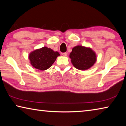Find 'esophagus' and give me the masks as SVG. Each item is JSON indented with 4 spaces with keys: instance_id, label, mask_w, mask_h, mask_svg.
<instances>
[{
    "instance_id": "1",
    "label": "esophagus",
    "mask_w": 126,
    "mask_h": 126,
    "mask_svg": "<svg viewBox=\"0 0 126 126\" xmlns=\"http://www.w3.org/2000/svg\"><path fill=\"white\" fill-rule=\"evenodd\" d=\"M62 54L63 56H64V57H67V53H63Z\"/></svg>"
}]
</instances>
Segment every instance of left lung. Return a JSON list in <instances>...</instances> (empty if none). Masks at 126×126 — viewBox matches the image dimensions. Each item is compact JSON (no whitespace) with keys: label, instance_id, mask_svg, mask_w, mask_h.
<instances>
[{"label":"left lung","instance_id":"obj_1","mask_svg":"<svg viewBox=\"0 0 126 126\" xmlns=\"http://www.w3.org/2000/svg\"><path fill=\"white\" fill-rule=\"evenodd\" d=\"M71 63L74 67L81 71H86L94 64L97 55L90 47L77 46L72 48L69 54Z\"/></svg>","mask_w":126,"mask_h":126}]
</instances>
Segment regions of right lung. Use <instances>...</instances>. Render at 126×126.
<instances>
[{"instance_id": "obj_1", "label": "right lung", "mask_w": 126, "mask_h": 126, "mask_svg": "<svg viewBox=\"0 0 126 126\" xmlns=\"http://www.w3.org/2000/svg\"><path fill=\"white\" fill-rule=\"evenodd\" d=\"M59 55L60 54L58 52L43 47L30 53L28 58L33 67L40 71H45L52 65Z\"/></svg>"}]
</instances>
